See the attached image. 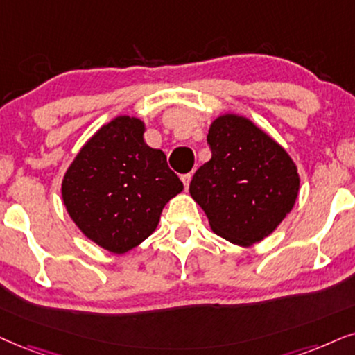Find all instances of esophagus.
I'll list each match as a JSON object with an SVG mask.
<instances>
[{
  "mask_svg": "<svg viewBox=\"0 0 355 355\" xmlns=\"http://www.w3.org/2000/svg\"><path fill=\"white\" fill-rule=\"evenodd\" d=\"M180 178L183 182V187H185V190H188V187H190V180H191V173H183Z\"/></svg>",
  "mask_w": 355,
  "mask_h": 355,
  "instance_id": "esophagus-1",
  "label": "esophagus"
}]
</instances>
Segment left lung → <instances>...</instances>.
Wrapping results in <instances>:
<instances>
[{
	"instance_id": "left-lung-1",
	"label": "left lung",
	"mask_w": 355,
	"mask_h": 355,
	"mask_svg": "<svg viewBox=\"0 0 355 355\" xmlns=\"http://www.w3.org/2000/svg\"><path fill=\"white\" fill-rule=\"evenodd\" d=\"M206 141L211 159L193 175L190 195L218 236L237 245L262 241L297 201V165L284 147L242 116H219Z\"/></svg>"
}]
</instances>
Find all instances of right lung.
<instances>
[{"mask_svg": "<svg viewBox=\"0 0 355 355\" xmlns=\"http://www.w3.org/2000/svg\"><path fill=\"white\" fill-rule=\"evenodd\" d=\"M142 136L141 119H113L82 147L62 182L70 218L88 239L114 254L147 239L164 206L183 190L164 152Z\"/></svg>", "mask_w": 355, "mask_h": 355, "instance_id": "1", "label": "right lung"}]
</instances>
